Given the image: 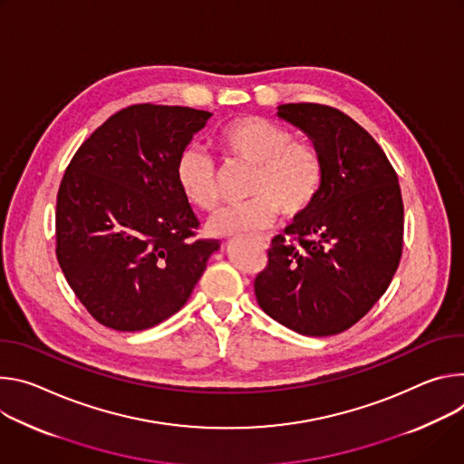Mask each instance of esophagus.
<instances>
[{
    "mask_svg": "<svg viewBox=\"0 0 464 464\" xmlns=\"http://www.w3.org/2000/svg\"><path fill=\"white\" fill-rule=\"evenodd\" d=\"M256 243H258L262 248H269V237H256Z\"/></svg>",
    "mask_w": 464,
    "mask_h": 464,
    "instance_id": "esophagus-1",
    "label": "esophagus"
}]
</instances>
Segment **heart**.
<instances>
[{
  "label": "heart",
  "instance_id": "1",
  "mask_svg": "<svg viewBox=\"0 0 464 464\" xmlns=\"http://www.w3.org/2000/svg\"><path fill=\"white\" fill-rule=\"evenodd\" d=\"M228 166L252 169L246 184L248 204L214 218V236H241L266 230L278 214L287 221L310 214L324 189L326 160L321 149L285 125L264 116H241L216 132ZM175 177L184 197L202 212H218L221 191L216 164L200 149H184L175 164Z\"/></svg>",
  "mask_w": 464,
  "mask_h": 464
}]
</instances>
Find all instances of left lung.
Returning a JSON list of instances; mask_svg holds the SVG:
<instances>
[{
  "mask_svg": "<svg viewBox=\"0 0 464 464\" xmlns=\"http://www.w3.org/2000/svg\"><path fill=\"white\" fill-rule=\"evenodd\" d=\"M278 116L321 149L326 182L315 208L273 237L254 293L280 324L302 335H335L372 310L400 266L398 175L376 140L334 107L289 102Z\"/></svg>",
  "mask_w": 464,
  "mask_h": 464,
  "instance_id": "8db88e82",
  "label": "left lung"
}]
</instances>
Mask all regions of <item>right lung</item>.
Wrapping results in <instances>:
<instances>
[{"mask_svg": "<svg viewBox=\"0 0 464 464\" xmlns=\"http://www.w3.org/2000/svg\"><path fill=\"white\" fill-rule=\"evenodd\" d=\"M210 112L141 102L97 127L68 164L57 260L88 314L118 332L175 315L219 248L179 188L175 164Z\"/></svg>", "mask_w": 464, "mask_h": 464, "instance_id": "1", "label": "right lung"}]
</instances>
